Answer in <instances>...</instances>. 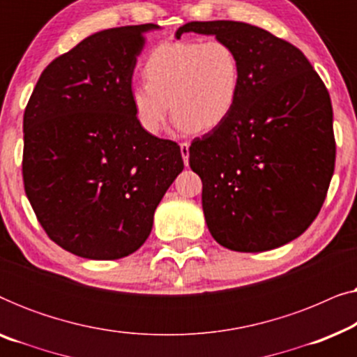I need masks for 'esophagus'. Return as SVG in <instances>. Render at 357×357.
<instances>
[{"label": "esophagus", "mask_w": 357, "mask_h": 357, "mask_svg": "<svg viewBox=\"0 0 357 357\" xmlns=\"http://www.w3.org/2000/svg\"><path fill=\"white\" fill-rule=\"evenodd\" d=\"M190 144L188 143H180V154H182L185 165H188V155H190Z\"/></svg>", "instance_id": "34e87169"}]
</instances>
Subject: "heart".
Returning <instances> with one entry per match:
<instances>
[{"label": "heart", "instance_id": "obj_1", "mask_svg": "<svg viewBox=\"0 0 357 357\" xmlns=\"http://www.w3.org/2000/svg\"><path fill=\"white\" fill-rule=\"evenodd\" d=\"M146 82L130 87L135 116L146 133L164 128L170 107L178 128L204 133L232 114L241 91V61L221 40L159 45L144 63Z\"/></svg>", "mask_w": 357, "mask_h": 357}]
</instances>
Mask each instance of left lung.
Segmentation results:
<instances>
[{
	"label": "left lung",
	"instance_id": "8db88e82",
	"mask_svg": "<svg viewBox=\"0 0 357 357\" xmlns=\"http://www.w3.org/2000/svg\"><path fill=\"white\" fill-rule=\"evenodd\" d=\"M236 50L241 91L227 120L195 138L190 167L203 182V213L214 241L265 252L314 222L335 170L333 109L324 81L299 48L236 21L188 22Z\"/></svg>",
	"mask_w": 357,
	"mask_h": 357
}]
</instances>
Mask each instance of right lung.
Here are the masks:
<instances>
[{
    "label": "right lung",
    "mask_w": 357,
    "mask_h": 357,
    "mask_svg": "<svg viewBox=\"0 0 357 357\" xmlns=\"http://www.w3.org/2000/svg\"><path fill=\"white\" fill-rule=\"evenodd\" d=\"M155 24L105 29L58 56L24 112L22 177L48 237L89 260L128 257L183 160L146 133L130 102L136 56Z\"/></svg>",
    "instance_id": "obj_1"
}]
</instances>
